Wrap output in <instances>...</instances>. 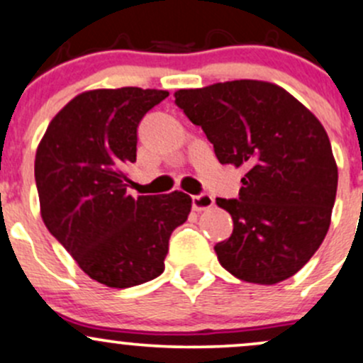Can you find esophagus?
Listing matches in <instances>:
<instances>
[{
    "instance_id": "esophagus-1",
    "label": "esophagus",
    "mask_w": 363,
    "mask_h": 363,
    "mask_svg": "<svg viewBox=\"0 0 363 363\" xmlns=\"http://www.w3.org/2000/svg\"><path fill=\"white\" fill-rule=\"evenodd\" d=\"M213 204V197L210 194H197V196H192V208L196 211L206 210Z\"/></svg>"
}]
</instances>
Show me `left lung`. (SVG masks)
Returning a JSON list of instances; mask_svg holds the SVG:
<instances>
[{
  "instance_id": "left-lung-1",
  "label": "left lung",
  "mask_w": 363,
  "mask_h": 363,
  "mask_svg": "<svg viewBox=\"0 0 363 363\" xmlns=\"http://www.w3.org/2000/svg\"><path fill=\"white\" fill-rule=\"evenodd\" d=\"M174 99L218 162L247 169L236 199L217 197L233 217L231 236L215 245L222 267L254 284L295 275L325 240L335 203L337 164L323 125L272 82H217Z\"/></svg>"
}]
</instances>
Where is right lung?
Instances as JSON below:
<instances>
[{
    "instance_id": "1",
    "label": "right lung",
    "mask_w": 363,
    "mask_h": 363,
    "mask_svg": "<svg viewBox=\"0 0 363 363\" xmlns=\"http://www.w3.org/2000/svg\"><path fill=\"white\" fill-rule=\"evenodd\" d=\"M169 95L125 86L81 93L52 118L35 157L42 218L93 281L132 288L159 277L171 233L189 217L186 194H127L138 127Z\"/></svg>"
}]
</instances>
